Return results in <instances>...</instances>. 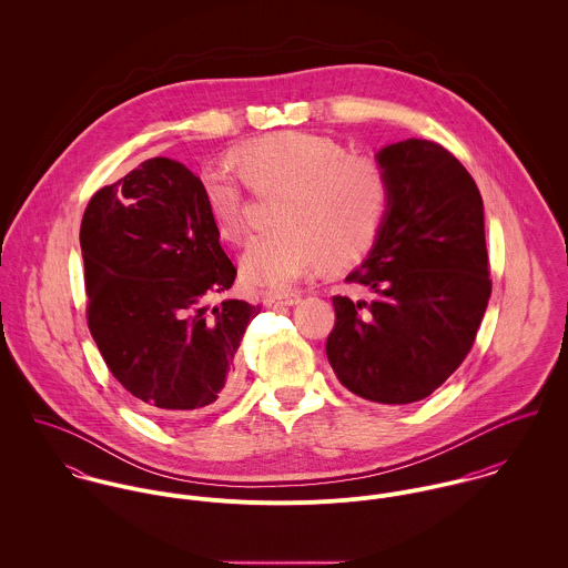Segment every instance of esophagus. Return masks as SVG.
<instances>
[{
  "label": "esophagus",
  "instance_id": "obj_1",
  "mask_svg": "<svg viewBox=\"0 0 568 568\" xmlns=\"http://www.w3.org/2000/svg\"><path fill=\"white\" fill-rule=\"evenodd\" d=\"M300 302H302L300 293H273V295H266V306L268 308H288V306H295Z\"/></svg>",
  "mask_w": 568,
  "mask_h": 568
}]
</instances>
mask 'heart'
Masks as SVG:
<instances>
[{"label": "heart", "instance_id": "obj_1", "mask_svg": "<svg viewBox=\"0 0 568 568\" xmlns=\"http://www.w3.org/2000/svg\"><path fill=\"white\" fill-rule=\"evenodd\" d=\"M232 162L257 194L277 192L268 234L246 246L241 260L246 284L284 291L325 260L345 266L361 260L381 234L392 185L374 158L347 153L327 135L280 131L246 140ZM241 176L227 165L201 170V192L223 241L241 243L246 227Z\"/></svg>", "mask_w": 568, "mask_h": 568}]
</instances>
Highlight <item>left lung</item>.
Returning a JSON list of instances; mask_svg holds the SVG:
<instances>
[{
	"label": "left lung",
	"mask_w": 568,
	"mask_h": 568,
	"mask_svg": "<svg viewBox=\"0 0 568 568\" xmlns=\"http://www.w3.org/2000/svg\"><path fill=\"white\" fill-rule=\"evenodd\" d=\"M376 162L389 176V212L367 260L345 277L372 297H332L325 354L352 394L408 405L464 363L486 315L484 201L470 172L435 142L389 144Z\"/></svg>",
	"instance_id": "1"
}]
</instances>
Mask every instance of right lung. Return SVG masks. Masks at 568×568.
<instances>
[{"instance_id":"obj_1","label":"right lung","mask_w":568,"mask_h":568,"mask_svg":"<svg viewBox=\"0 0 568 568\" xmlns=\"http://www.w3.org/2000/svg\"><path fill=\"white\" fill-rule=\"evenodd\" d=\"M81 248L89 332L131 396L162 415L232 396L234 356L260 306L205 304L232 288L236 266L194 172L153 158L98 190L82 216Z\"/></svg>"}]
</instances>
